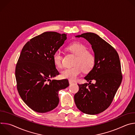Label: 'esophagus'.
Instances as JSON below:
<instances>
[{"label":"esophagus","instance_id":"1","mask_svg":"<svg viewBox=\"0 0 135 135\" xmlns=\"http://www.w3.org/2000/svg\"><path fill=\"white\" fill-rule=\"evenodd\" d=\"M74 82L71 81V80H69V84H73Z\"/></svg>","mask_w":135,"mask_h":135}]
</instances>
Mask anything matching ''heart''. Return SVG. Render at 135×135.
<instances>
[{
	"label": "heart",
	"mask_w": 135,
	"mask_h": 135,
	"mask_svg": "<svg viewBox=\"0 0 135 135\" xmlns=\"http://www.w3.org/2000/svg\"><path fill=\"white\" fill-rule=\"evenodd\" d=\"M67 50L76 55L73 67L67 68L61 72V77L64 79L75 80L81 74L82 70L84 72L89 71L93 67L95 61L93 53L87 50V46L79 42L73 43L67 46ZM53 60L55 66L57 68L62 67V56L60 51H56L53 56Z\"/></svg>",
	"instance_id": "heart-1"
}]
</instances>
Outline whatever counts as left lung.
<instances>
[{
  "label": "left lung",
  "instance_id": "1",
  "mask_svg": "<svg viewBox=\"0 0 135 135\" xmlns=\"http://www.w3.org/2000/svg\"><path fill=\"white\" fill-rule=\"evenodd\" d=\"M92 46L95 61L93 68L85 77L89 83L78 84L75 103L84 113L94 115L106 110L110 105L122 79L119 55L110 44L98 35L86 32L77 35ZM94 80V84L90 83Z\"/></svg>",
  "mask_w": 135,
  "mask_h": 135
}]
</instances>
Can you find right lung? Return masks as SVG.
Listing matches in <instances>:
<instances>
[{"label": "right lung", "mask_w": 135, "mask_h": 135, "mask_svg": "<svg viewBox=\"0 0 135 135\" xmlns=\"http://www.w3.org/2000/svg\"><path fill=\"white\" fill-rule=\"evenodd\" d=\"M67 39V35L45 32L23 46L15 68L17 89L25 104L38 113H46L59 104V91L69 86L67 80L51 81L59 75L54 53Z\"/></svg>", "instance_id": "add662e5"}]
</instances>
